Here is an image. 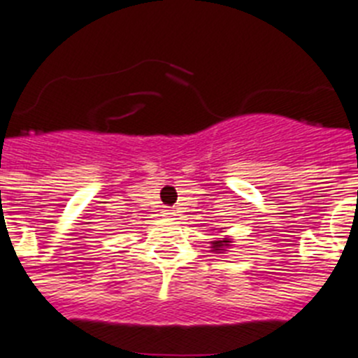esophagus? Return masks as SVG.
I'll list each match as a JSON object with an SVG mask.
<instances>
[{
	"instance_id": "obj_1",
	"label": "esophagus",
	"mask_w": 358,
	"mask_h": 358,
	"mask_svg": "<svg viewBox=\"0 0 358 358\" xmlns=\"http://www.w3.org/2000/svg\"><path fill=\"white\" fill-rule=\"evenodd\" d=\"M163 215H164V217H173V215H176V212H173V210H170V208H166V210H164V212H163Z\"/></svg>"
}]
</instances>
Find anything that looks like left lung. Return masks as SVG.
I'll return each mask as SVG.
<instances>
[{
    "label": "left lung",
    "mask_w": 358,
    "mask_h": 358,
    "mask_svg": "<svg viewBox=\"0 0 358 358\" xmlns=\"http://www.w3.org/2000/svg\"><path fill=\"white\" fill-rule=\"evenodd\" d=\"M230 239H222V241H213L212 243V250L217 253L226 252V248H230Z\"/></svg>",
    "instance_id": "left-lung-1"
}]
</instances>
